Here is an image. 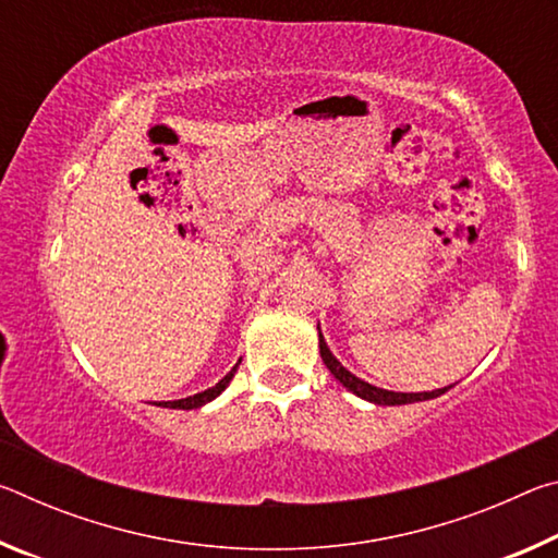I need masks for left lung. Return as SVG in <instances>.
Returning <instances> with one entry per match:
<instances>
[{"label": "left lung", "mask_w": 558, "mask_h": 558, "mask_svg": "<svg viewBox=\"0 0 558 558\" xmlns=\"http://www.w3.org/2000/svg\"><path fill=\"white\" fill-rule=\"evenodd\" d=\"M319 356H323V362L327 364V369L335 374V379L349 389L352 393H356L359 399L364 401H372V403H379V405H403V403H413V401H428V399H436V396L446 393L452 386H446V389H436V391H423V393H396V391H386V389H376V386L366 384L354 376L352 372H347L342 364L337 362L335 354L329 352V347L325 342L323 332H319Z\"/></svg>", "instance_id": "1"}]
</instances>
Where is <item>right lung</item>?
I'll list each match as a JSON object with an SVG mask.
<instances>
[{"label": "right lung", "mask_w": 558, "mask_h": 558, "mask_svg": "<svg viewBox=\"0 0 558 558\" xmlns=\"http://www.w3.org/2000/svg\"><path fill=\"white\" fill-rule=\"evenodd\" d=\"M241 364V362H239ZM235 364V366H239ZM235 366L233 369L223 376V379L216 384V386H211V389H206V391H202V393H194V396H186V399H179V401H159L157 405H165V409H199V405H204V403H209V401H214L216 396H219L226 386L231 384V379H233V374H235Z\"/></svg>", "instance_id": "1"}]
</instances>
